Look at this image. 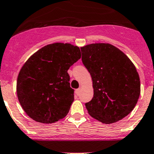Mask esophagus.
Masks as SVG:
<instances>
[{
    "instance_id": "1",
    "label": "esophagus",
    "mask_w": 154,
    "mask_h": 154,
    "mask_svg": "<svg viewBox=\"0 0 154 154\" xmlns=\"http://www.w3.org/2000/svg\"><path fill=\"white\" fill-rule=\"evenodd\" d=\"M80 92H81V88H78V89L75 90V93H76V94L78 96L80 94Z\"/></svg>"
}]
</instances>
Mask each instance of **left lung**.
Instances as JSON below:
<instances>
[{
    "label": "left lung",
    "mask_w": 154,
    "mask_h": 154,
    "mask_svg": "<svg viewBox=\"0 0 154 154\" xmlns=\"http://www.w3.org/2000/svg\"><path fill=\"white\" fill-rule=\"evenodd\" d=\"M81 50L94 88V97L85 103L88 113L103 124L119 121L133 110L141 93L135 65L109 43L90 44Z\"/></svg>",
    "instance_id": "left-lung-1"
}]
</instances>
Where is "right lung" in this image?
I'll use <instances>...</instances> for the list:
<instances>
[{
  "label": "right lung",
  "instance_id": "add662e5",
  "mask_svg": "<svg viewBox=\"0 0 154 154\" xmlns=\"http://www.w3.org/2000/svg\"><path fill=\"white\" fill-rule=\"evenodd\" d=\"M80 58L79 47L61 42L45 45L29 57L18 75L16 92L30 118L51 124L67 115L74 100L67 70Z\"/></svg>",
  "mask_w": 154,
  "mask_h": 154
}]
</instances>
